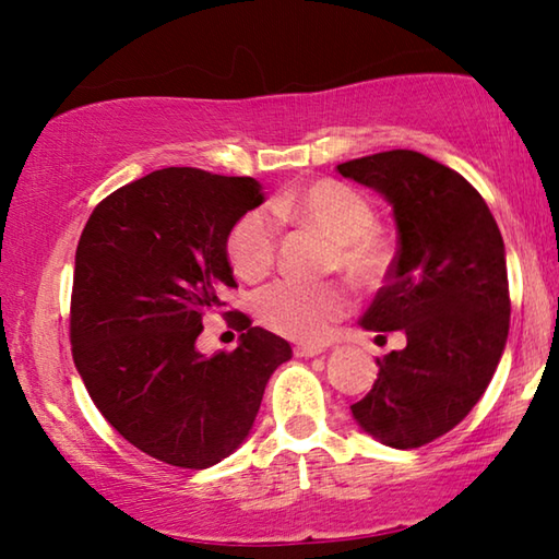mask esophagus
<instances>
[{"mask_svg": "<svg viewBox=\"0 0 559 559\" xmlns=\"http://www.w3.org/2000/svg\"><path fill=\"white\" fill-rule=\"evenodd\" d=\"M293 353H296V357H316L320 353H325V349L320 345H296L293 347Z\"/></svg>", "mask_w": 559, "mask_h": 559, "instance_id": "1", "label": "esophagus"}]
</instances>
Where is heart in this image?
<instances>
[{"mask_svg": "<svg viewBox=\"0 0 559 559\" xmlns=\"http://www.w3.org/2000/svg\"><path fill=\"white\" fill-rule=\"evenodd\" d=\"M278 222L323 234L333 243L330 271H343L357 286H377L390 271L392 246L377 226V210L362 192L335 179H318L271 202ZM226 253L236 276L259 281L276 263L278 224L266 210L246 212L231 226ZM353 298L343 283L278 281L257 298L259 320L273 333L300 343H318L343 318Z\"/></svg>", "mask_w": 559, "mask_h": 559, "instance_id": "b5f03b06", "label": "heart"}]
</instances>
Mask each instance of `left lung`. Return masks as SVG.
Masks as SVG:
<instances>
[{
  "mask_svg": "<svg viewBox=\"0 0 559 559\" xmlns=\"http://www.w3.org/2000/svg\"><path fill=\"white\" fill-rule=\"evenodd\" d=\"M337 173L380 192L400 231L386 286L359 323L406 335L404 349L377 357L372 390L349 409L386 447H424L466 419L506 349L503 236L471 182L414 150L349 159Z\"/></svg>",
  "mask_w": 559,
  "mask_h": 559,
  "instance_id": "obj_1",
  "label": "left lung"
}]
</instances>
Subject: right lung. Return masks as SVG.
<instances>
[{
  "label": "right lung",
  "mask_w": 559,
  "mask_h": 559,
  "mask_svg": "<svg viewBox=\"0 0 559 559\" xmlns=\"http://www.w3.org/2000/svg\"><path fill=\"white\" fill-rule=\"evenodd\" d=\"M263 202L253 177L165 167L108 194L75 249L73 362L108 424L147 456L210 468L249 437L286 340L234 310V353L197 349L219 290L236 288L231 226Z\"/></svg>",
  "instance_id": "add662e5"
}]
</instances>
